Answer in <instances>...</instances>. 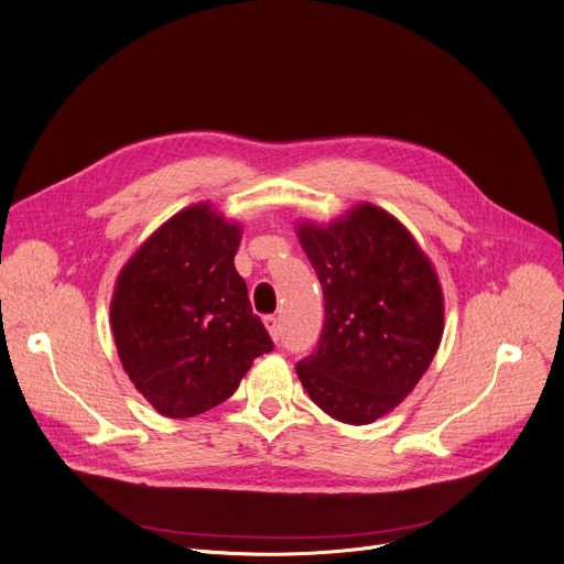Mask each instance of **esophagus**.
I'll list each match as a JSON object with an SVG mask.
<instances>
[{"label": "esophagus", "instance_id": "esophagus-1", "mask_svg": "<svg viewBox=\"0 0 564 564\" xmlns=\"http://www.w3.org/2000/svg\"><path fill=\"white\" fill-rule=\"evenodd\" d=\"M264 324H267V328H269L273 340L278 343L280 335H282V333H280V319H278V315H267V317H264Z\"/></svg>", "mask_w": 564, "mask_h": 564}]
</instances>
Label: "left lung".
<instances>
[{
    "mask_svg": "<svg viewBox=\"0 0 564 564\" xmlns=\"http://www.w3.org/2000/svg\"><path fill=\"white\" fill-rule=\"evenodd\" d=\"M300 242L322 284L324 326L295 371L324 413L369 424L413 391L440 347L437 278L402 224L371 204L326 229L302 224Z\"/></svg>",
    "mask_w": 564,
    "mask_h": 564,
    "instance_id": "obj_1",
    "label": "left lung"
}]
</instances>
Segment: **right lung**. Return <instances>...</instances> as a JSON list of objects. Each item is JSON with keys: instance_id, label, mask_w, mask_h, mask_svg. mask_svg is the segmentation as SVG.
Wrapping results in <instances>:
<instances>
[{"instance_id": "right-lung-1", "label": "right lung", "mask_w": 564, "mask_h": 564, "mask_svg": "<svg viewBox=\"0 0 564 564\" xmlns=\"http://www.w3.org/2000/svg\"><path fill=\"white\" fill-rule=\"evenodd\" d=\"M236 224L206 204L160 227L122 269L110 302L118 354L135 389L166 417H193L234 395L273 340L236 271Z\"/></svg>"}]
</instances>
